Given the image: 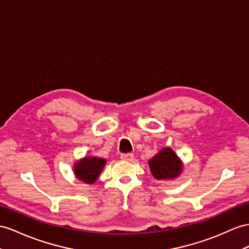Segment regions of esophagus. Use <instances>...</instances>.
Masks as SVG:
<instances>
[{
	"label": "esophagus",
	"mask_w": 249,
	"mask_h": 249,
	"mask_svg": "<svg viewBox=\"0 0 249 249\" xmlns=\"http://www.w3.org/2000/svg\"><path fill=\"white\" fill-rule=\"evenodd\" d=\"M121 159L126 162H131L133 159H135V156H133L132 154H123V155H121Z\"/></svg>",
	"instance_id": "obj_1"
}]
</instances>
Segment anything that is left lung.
I'll return each mask as SVG.
<instances>
[{"label":"left lung","mask_w":249,"mask_h":249,"mask_svg":"<svg viewBox=\"0 0 249 249\" xmlns=\"http://www.w3.org/2000/svg\"><path fill=\"white\" fill-rule=\"evenodd\" d=\"M150 171L157 180H169L179 177L183 170V164L175 151L167 147L149 160Z\"/></svg>","instance_id":"1"}]
</instances>
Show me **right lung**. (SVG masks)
I'll return each mask as SVG.
<instances>
[{"label":"right lung","mask_w":249,"mask_h":249,"mask_svg":"<svg viewBox=\"0 0 249 249\" xmlns=\"http://www.w3.org/2000/svg\"><path fill=\"white\" fill-rule=\"evenodd\" d=\"M105 164V159L85 157L74 164L73 173L80 181L87 184H92L99 178Z\"/></svg>","instance_id":"1"}]
</instances>
